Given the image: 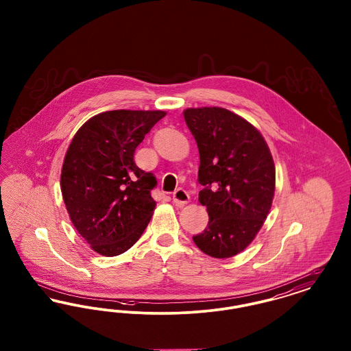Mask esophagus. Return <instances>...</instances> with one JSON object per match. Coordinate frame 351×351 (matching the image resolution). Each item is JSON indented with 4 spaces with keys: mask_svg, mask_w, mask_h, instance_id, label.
Here are the masks:
<instances>
[{
    "mask_svg": "<svg viewBox=\"0 0 351 351\" xmlns=\"http://www.w3.org/2000/svg\"><path fill=\"white\" fill-rule=\"evenodd\" d=\"M172 200L173 204L178 206H184L188 201H189V193L183 189V188H178L173 193H172Z\"/></svg>",
    "mask_w": 351,
    "mask_h": 351,
    "instance_id": "34e87169",
    "label": "esophagus"
}]
</instances>
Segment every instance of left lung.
I'll return each instance as SVG.
<instances>
[{"label": "left lung", "mask_w": 351, "mask_h": 351, "mask_svg": "<svg viewBox=\"0 0 351 351\" xmlns=\"http://www.w3.org/2000/svg\"><path fill=\"white\" fill-rule=\"evenodd\" d=\"M200 152L199 193L209 222L193 242L213 258L245 250L267 218L275 192V166L262 134L223 108L184 110Z\"/></svg>", "instance_id": "obj_1"}]
</instances>
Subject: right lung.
<instances>
[{"mask_svg": "<svg viewBox=\"0 0 351 351\" xmlns=\"http://www.w3.org/2000/svg\"><path fill=\"white\" fill-rule=\"evenodd\" d=\"M162 110H112L75 134L62 168V195L76 230L96 252L129 250L150 222L156 178L136 167L134 152Z\"/></svg>", "mask_w": 351, "mask_h": 351, "instance_id": "add662e5", "label": "right lung"}]
</instances>
